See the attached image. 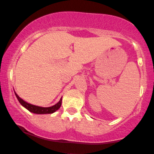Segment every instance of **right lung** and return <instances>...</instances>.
<instances>
[{
    "mask_svg": "<svg viewBox=\"0 0 154 154\" xmlns=\"http://www.w3.org/2000/svg\"><path fill=\"white\" fill-rule=\"evenodd\" d=\"M15 93V92H14ZM16 96H17V99L24 107H25L27 110H29L30 112L35 113V114H52L56 111V110L59 109L61 107V101H62V98L60 99V100L57 103L55 104L54 106L51 107H40V106H37L32 105V104L28 103L24 101V100H22V98H20L19 97V95L15 93Z\"/></svg>",
    "mask_w": 154,
    "mask_h": 154,
    "instance_id": "1",
    "label": "right lung"
}]
</instances>
